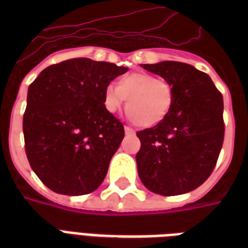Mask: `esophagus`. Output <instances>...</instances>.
<instances>
[{"mask_svg": "<svg viewBox=\"0 0 248 248\" xmlns=\"http://www.w3.org/2000/svg\"><path fill=\"white\" fill-rule=\"evenodd\" d=\"M124 134H126V135H135V131H134L131 127L124 126Z\"/></svg>", "mask_w": 248, "mask_h": 248, "instance_id": "obj_1", "label": "esophagus"}]
</instances>
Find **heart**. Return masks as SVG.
<instances>
[{
    "label": "heart",
    "instance_id": "heart-1",
    "mask_svg": "<svg viewBox=\"0 0 248 248\" xmlns=\"http://www.w3.org/2000/svg\"><path fill=\"white\" fill-rule=\"evenodd\" d=\"M126 101L127 117L140 127L151 128L165 121L172 107L171 86L151 73H130L122 76L116 85L104 89L103 103L109 113L117 112Z\"/></svg>",
    "mask_w": 248,
    "mask_h": 248
}]
</instances>
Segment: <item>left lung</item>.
<instances>
[{
  "label": "left lung",
  "instance_id": "obj_1",
  "mask_svg": "<svg viewBox=\"0 0 248 248\" xmlns=\"http://www.w3.org/2000/svg\"><path fill=\"white\" fill-rule=\"evenodd\" d=\"M172 89L163 122L139 131L138 173L151 192L177 196L202 185L215 167L224 140L221 93L203 72L179 62L141 64Z\"/></svg>",
  "mask_w": 248,
  "mask_h": 248
}]
</instances>
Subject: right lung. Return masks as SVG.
Instances as JSON below:
<instances>
[{
  "label": "right lung",
  "mask_w": 248,
  "mask_h": 248,
  "mask_svg": "<svg viewBox=\"0 0 248 248\" xmlns=\"http://www.w3.org/2000/svg\"><path fill=\"white\" fill-rule=\"evenodd\" d=\"M128 68L87 58L41 72L28 89L25 153L52 192L82 196L100 186L124 139V124L104 108V89Z\"/></svg>",
  "instance_id": "add662e5"
}]
</instances>
